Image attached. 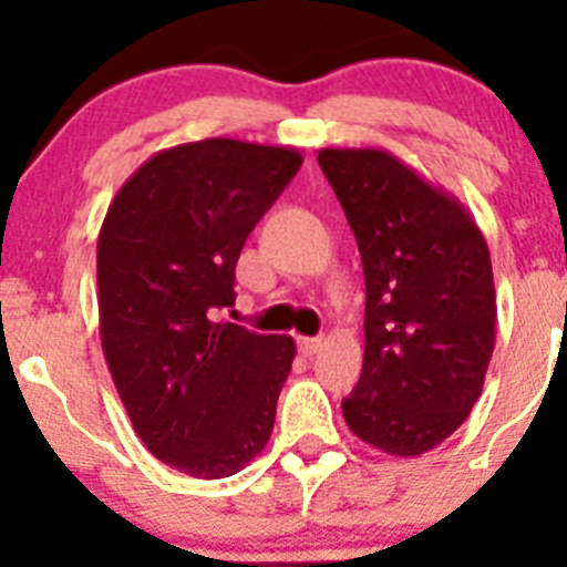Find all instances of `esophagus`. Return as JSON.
Wrapping results in <instances>:
<instances>
[{
	"label": "esophagus",
	"instance_id": "34e87169",
	"mask_svg": "<svg viewBox=\"0 0 567 567\" xmlns=\"http://www.w3.org/2000/svg\"><path fill=\"white\" fill-rule=\"evenodd\" d=\"M323 346H326L323 337H301L299 340V351L305 353V357H316Z\"/></svg>",
	"mask_w": 567,
	"mask_h": 567
}]
</instances>
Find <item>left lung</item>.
Masks as SVG:
<instances>
[{
	"label": "left lung",
	"instance_id": "8db88e82",
	"mask_svg": "<svg viewBox=\"0 0 567 567\" xmlns=\"http://www.w3.org/2000/svg\"><path fill=\"white\" fill-rule=\"evenodd\" d=\"M318 164L364 268V364L342 416L362 442L422 455L483 392L496 340L488 244L453 194L375 147H323Z\"/></svg>",
	"mask_w": 567,
	"mask_h": 567
}]
</instances>
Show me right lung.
<instances>
[{
    "instance_id": "add662e5",
    "label": "right lung",
    "mask_w": 567,
    "mask_h": 567,
    "mask_svg": "<svg viewBox=\"0 0 567 567\" xmlns=\"http://www.w3.org/2000/svg\"><path fill=\"white\" fill-rule=\"evenodd\" d=\"M301 167L293 147L203 140L147 158L99 236L101 346L145 447L199 480L268 444L296 342L219 320L249 233Z\"/></svg>"
}]
</instances>
